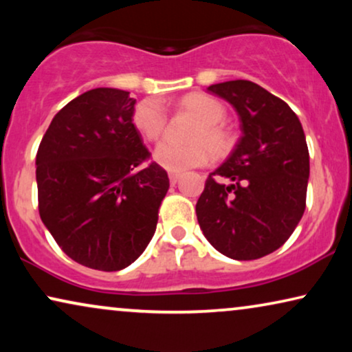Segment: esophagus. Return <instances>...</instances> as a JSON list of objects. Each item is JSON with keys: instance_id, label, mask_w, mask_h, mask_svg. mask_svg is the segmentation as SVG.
I'll return each instance as SVG.
<instances>
[{"instance_id": "1", "label": "esophagus", "mask_w": 352, "mask_h": 352, "mask_svg": "<svg viewBox=\"0 0 352 352\" xmlns=\"http://www.w3.org/2000/svg\"><path fill=\"white\" fill-rule=\"evenodd\" d=\"M179 177H181V176L177 175V173H170V182H171L173 186H175L177 181H179Z\"/></svg>"}]
</instances>
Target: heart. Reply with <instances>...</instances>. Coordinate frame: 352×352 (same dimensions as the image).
Returning a JSON list of instances; mask_svg holds the SVG:
<instances>
[{
  "label": "heart",
  "mask_w": 352,
  "mask_h": 352,
  "mask_svg": "<svg viewBox=\"0 0 352 352\" xmlns=\"http://www.w3.org/2000/svg\"><path fill=\"white\" fill-rule=\"evenodd\" d=\"M182 107L189 110L200 122V126H197L190 136V141H194V144L177 146L170 141H163L153 151V158L158 165L173 173L205 165L208 160V152L214 158H219L224 157L232 147V138L219 124L226 117V109L219 100L206 94H190L182 100ZM133 122L144 138L153 141L162 134L166 118L155 102L144 100L134 110ZM204 143L209 148L208 151H206Z\"/></svg>",
  "instance_id": "heart-1"
}]
</instances>
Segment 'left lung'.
I'll return each mask as SVG.
<instances>
[{"instance_id":"8db88e82","label":"left lung","mask_w":352,"mask_h":352,"mask_svg":"<svg viewBox=\"0 0 352 352\" xmlns=\"http://www.w3.org/2000/svg\"><path fill=\"white\" fill-rule=\"evenodd\" d=\"M206 91L228 100L242 136L210 173L195 213L206 240L224 256L248 261L287 242L306 208L309 152L300 118L287 102L248 80ZM216 175L231 181L221 185Z\"/></svg>"}]
</instances>
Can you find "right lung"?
Instances as JSON below:
<instances>
[{"label":"right lung","instance_id":"1","mask_svg":"<svg viewBox=\"0 0 352 352\" xmlns=\"http://www.w3.org/2000/svg\"><path fill=\"white\" fill-rule=\"evenodd\" d=\"M128 91L96 88L52 118L36 153L38 208L67 256L98 271H122L157 229L170 179L133 123Z\"/></svg>","mask_w":352,"mask_h":352}]
</instances>
